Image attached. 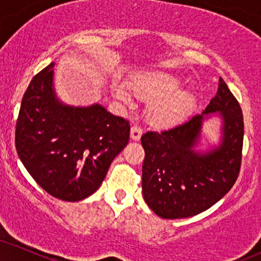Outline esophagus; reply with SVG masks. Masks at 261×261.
I'll use <instances>...</instances> for the list:
<instances>
[{
	"label": "esophagus",
	"mask_w": 261,
	"mask_h": 261,
	"mask_svg": "<svg viewBox=\"0 0 261 261\" xmlns=\"http://www.w3.org/2000/svg\"><path fill=\"white\" fill-rule=\"evenodd\" d=\"M142 136V130L139 126H133L130 130V137L131 140L134 141H139Z\"/></svg>",
	"instance_id": "1"
}]
</instances>
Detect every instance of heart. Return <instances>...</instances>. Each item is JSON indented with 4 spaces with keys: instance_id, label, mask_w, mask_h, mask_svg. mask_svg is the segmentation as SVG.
I'll use <instances>...</instances> for the list:
<instances>
[{
    "instance_id": "obj_1",
    "label": "heart",
    "mask_w": 261,
    "mask_h": 261,
    "mask_svg": "<svg viewBox=\"0 0 261 261\" xmlns=\"http://www.w3.org/2000/svg\"><path fill=\"white\" fill-rule=\"evenodd\" d=\"M181 81L168 72H146L135 76L130 88L135 95L148 103L146 119L152 126L166 128L180 124L195 110L196 97L189 89L180 88ZM114 97L130 104L131 98L122 86H116Z\"/></svg>"
}]
</instances>
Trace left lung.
<instances>
[{"mask_svg": "<svg viewBox=\"0 0 261 261\" xmlns=\"http://www.w3.org/2000/svg\"><path fill=\"white\" fill-rule=\"evenodd\" d=\"M212 117L220 119V140L199 150L203 124ZM243 135L242 109L221 77L216 95L201 114L169 130L143 134L142 194L149 208L175 220L195 216L220 201L238 178Z\"/></svg>", "mask_w": 261, "mask_h": 261, "instance_id": "1", "label": "left lung"}]
</instances>
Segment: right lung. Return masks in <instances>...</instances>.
Returning a JSON list of instances; mask_svg holds the SVG:
<instances>
[{
  "label": "right lung",
  "mask_w": 261,
  "mask_h": 261,
  "mask_svg": "<svg viewBox=\"0 0 261 261\" xmlns=\"http://www.w3.org/2000/svg\"><path fill=\"white\" fill-rule=\"evenodd\" d=\"M54 66L40 71L23 95L16 148L46 193L80 201L99 189L113 160L127 145L130 125L99 103L74 107L60 100Z\"/></svg>",
  "instance_id": "obj_1"
}]
</instances>
